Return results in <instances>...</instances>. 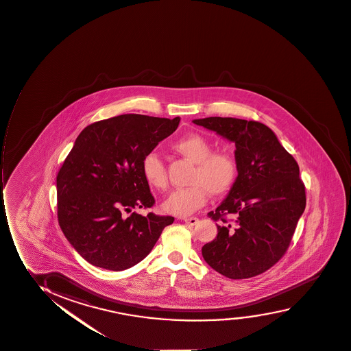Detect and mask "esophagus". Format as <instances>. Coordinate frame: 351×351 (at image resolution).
<instances>
[{
    "mask_svg": "<svg viewBox=\"0 0 351 351\" xmlns=\"http://www.w3.org/2000/svg\"><path fill=\"white\" fill-rule=\"evenodd\" d=\"M182 220L185 221L186 224L189 225H195L198 223V218H195V217H189V218H182Z\"/></svg>",
    "mask_w": 351,
    "mask_h": 351,
    "instance_id": "esophagus-1",
    "label": "esophagus"
}]
</instances>
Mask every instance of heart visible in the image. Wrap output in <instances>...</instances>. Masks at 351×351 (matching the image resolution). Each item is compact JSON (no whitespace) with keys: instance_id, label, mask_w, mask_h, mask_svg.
I'll return each mask as SVG.
<instances>
[{"instance_id":"heart-1","label":"heart","mask_w":351,"mask_h":351,"mask_svg":"<svg viewBox=\"0 0 351 351\" xmlns=\"http://www.w3.org/2000/svg\"><path fill=\"white\" fill-rule=\"evenodd\" d=\"M172 148L195 164V169L189 180L190 187L173 191L161 204L162 211L180 217L192 215L206 204L208 193L225 195L236 182L239 172L236 154L228 149L215 151V144L207 136L192 133L177 140ZM141 171L145 182L153 189L162 191L169 185L165 162L158 153L144 156Z\"/></svg>"}]
</instances>
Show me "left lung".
I'll use <instances>...</instances> for the list:
<instances>
[{"label":"left lung","instance_id":"left-lung-1","mask_svg":"<svg viewBox=\"0 0 351 351\" xmlns=\"http://www.w3.org/2000/svg\"><path fill=\"white\" fill-rule=\"evenodd\" d=\"M193 123L233 141L239 164L228 198L207 213L220 224L202 249L204 259L228 278L261 275L285 254L304 212L298 164L264 123L220 117Z\"/></svg>","mask_w":351,"mask_h":351}]
</instances>
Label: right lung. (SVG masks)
<instances>
[{
    "instance_id": "obj_1",
    "label": "right lung",
    "mask_w": 351,
    "mask_h": 351,
    "mask_svg": "<svg viewBox=\"0 0 351 351\" xmlns=\"http://www.w3.org/2000/svg\"><path fill=\"white\" fill-rule=\"evenodd\" d=\"M180 118L123 114L90 123L76 138L56 177L58 220L68 241L92 265L126 270L156 245L171 215L133 208L156 203L141 164Z\"/></svg>"
}]
</instances>
